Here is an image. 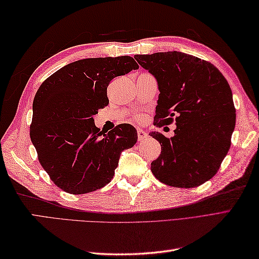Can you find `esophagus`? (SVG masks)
Masks as SVG:
<instances>
[{
	"label": "esophagus",
	"instance_id": "34e87169",
	"mask_svg": "<svg viewBox=\"0 0 259 259\" xmlns=\"http://www.w3.org/2000/svg\"><path fill=\"white\" fill-rule=\"evenodd\" d=\"M138 140L139 141H144V140H146L147 138H148V134L146 133V131H144V130H141V129H138Z\"/></svg>",
	"mask_w": 259,
	"mask_h": 259
}]
</instances>
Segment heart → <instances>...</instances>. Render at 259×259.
Returning a JSON list of instances; mask_svg holds the SVG:
<instances>
[{
    "mask_svg": "<svg viewBox=\"0 0 259 259\" xmlns=\"http://www.w3.org/2000/svg\"><path fill=\"white\" fill-rule=\"evenodd\" d=\"M141 119H142V118L140 117V115H139V117H137V120H141Z\"/></svg>",
    "mask_w": 259,
    "mask_h": 259,
    "instance_id": "heart-1",
    "label": "heart"
}]
</instances>
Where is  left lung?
<instances>
[{
    "mask_svg": "<svg viewBox=\"0 0 259 259\" xmlns=\"http://www.w3.org/2000/svg\"><path fill=\"white\" fill-rule=\"evenodd\" d=\"M135 59L158 82L153 124L177 125L171 138L150 134L161 146L153 176L178 188L202 185L217 174L232 144L236 109L227 80L210 62L177 51Z\"/></svg>",
    "mask_w": 259,
    "mask_h": 259,
    "instance_id": "1",
    "label": "left lung"
}]
</instances>
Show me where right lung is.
Returning <instances> with one entry per match:
<instances>
[{
  "label": "right lung",
  "instance_id": "obj_1",
  "mask_svg": "<svg viewBox=\"0 0 259 259\" xmlns=\"http://www.w3.org/2000/svg\"><path fill=\"white\" fill-rule=\"evenodd\" d=\"M139 69L134 58H91L58 70L33 100L30 137L41 166L63 191L87 194L109 184L120 153L138 139L121 123L103 134L93 115L109 104L107 88L115 76Z\"/></svg>",
  "mask_w": 259,
  "mask_h": 259
}]
</instances>
